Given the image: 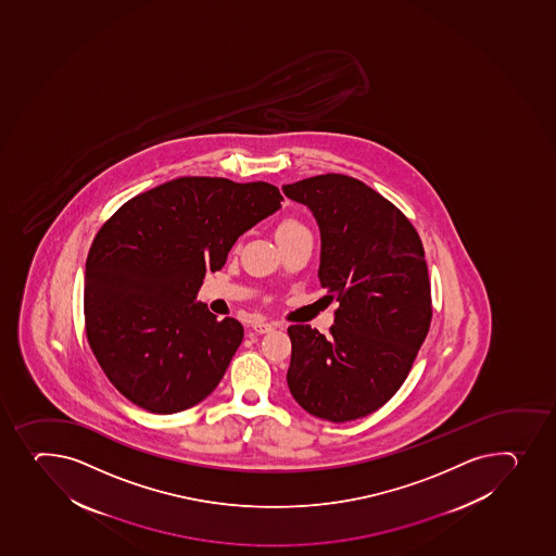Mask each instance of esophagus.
I'll return each mask as SVG.
<instances>
[{"instance_id": "34e87169", "label": "esophagus", "mask_w": 556, "mask_h": 556, "mask_svg": "<svg viewBox=\"0 0 556 556\" xmlns=\"http://www.w3.org/2000/svg\"><path fill=\"white\" fill-rule=\"evenodd\" d=\"M281 327L279 323H269V321H255L252 325L253 330L257 333H268L271 332V330H275V328Z\"/></svg>"}]
</instances>
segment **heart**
<instances>
[{"label":"heart","instance_id":"1","mask_svg":"<svg viewBox=\"0 0 556 556\" xmlns=\"http://www.w3.org/2000/svg\"><path fill=\"white\" fill-rule=\"evenodd\" d=\"M299 231H306L303 224L295 220V218H287V220H282V223L279 224V228H277V239L287 237V235L299 233Z\"/></svg>","mask_w":556,"mask_h":556}]
</instances>
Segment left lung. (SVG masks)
Segmentation results:
<instances>
[{
	"label": "left lung",
	"mask_w": 556,
	"mask_h": 556,
	"mask_svg": "<svg viewBox=\"0 0 556 556\" xmlns=\"http://www.w3.org/2000/svg\"><path fill=\"white\" fill-rule=\"evenodd\" d=\"M282 191L317 220L319 281L339 303L328 338L309 325L288 328V389L315 418H363L400 390L429 332L424 244L410 220L357 178L328 173Z\"/></svg>",
	"instance_id": "left-lung-1"
}]
</instances>
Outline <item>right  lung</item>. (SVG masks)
Segmentation results:
<instances>
[{"mask_svg": "<svg viewBox=\"0 0 556 556\" xmlns=\"http://www.w3.org/2000/svg\"><path fill=\"white\" fill-rule=\"evenodd\" d=\"M281 201L268 182L182 177L132 197L103 224L86 263L87 341L127 400L182 413L220 383L244 328L217 321L197 293L206 269L223 268L235 241Z\"/></svg>", "mask_w": 556, "mask_h": 556, "instance_id": "1", "label": "right lung"}]
</instances>
